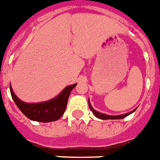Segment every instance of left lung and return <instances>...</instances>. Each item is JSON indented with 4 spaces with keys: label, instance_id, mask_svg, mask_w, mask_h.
Here are the masks:
<instances>
[{
    "label": "left lung",
    "instance_id": "obj_1",
    "mask_svg": "<svg viewBox=\"0 0 160 160\" xmlns=\"http://www.w3.org/2000/svg\"><path fill=\"white\" fill-rule=\"evenodd\" d=\"M89 108H90V110L92 111V112H93V113L97 117V118H99V119H102V120H108V119H122V118H126V117H127L128 115H130V114H132V112H134L136 110V108H135V109L132 110V112H127V113H125V114H121V115H115V116H113V115H108V114L102 113V112H99L96 111V110L93 109V107H92V105L90 104V102H89Z\"/></svg>",
    "mask_w": 160,
    "mask_h": 160
}]
</instances>
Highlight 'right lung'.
I'll return each instance as SVG.
<instances>
[{"label": "right lung", "instance_id": "obj_1", "mask_svg": "<svg viewBox=\"0 0 160 160\" xmlns=\"http://www.w3.org/2000/svg\"><path fill=\"white\" fill-rule=\"evenodd\" d=\"M77 84L68 85L58 96L50 100L40 102H25L19 99L13 92L10 84V90L16 106L28 118L39 122H50L58 120L64 114L71 90Z\"/></svg>", "mask_w": 160, "mask_h": 160}]
</instances>
